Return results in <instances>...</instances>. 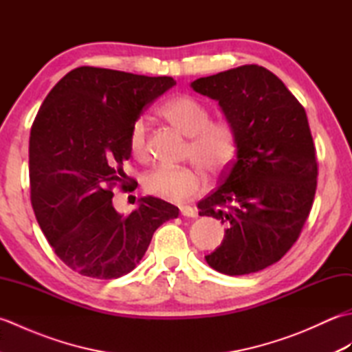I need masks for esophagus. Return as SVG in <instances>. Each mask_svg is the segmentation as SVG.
<instances>
[{"mask_svg": "<svg viewBox=\"0 0 352 352\" xmlns=\"http://www.w3.org/2000/svg\"><path fill=\"white\" fill-rule=\"evenodd\" d=\"M180 213L183 216H188V218H195V216H197V210L193 207H190V206H182L180 207Z\"/></svg>", "mask_w": 352, "mask_h": 352, "instance_id": "obj_1", "label": "esophagus"}]
</instances>
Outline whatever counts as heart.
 I'll return each mask as SVG.
<instances>
[{
	"mask_svg": "<svg viewBox=\"0 0 352 352\" xmlns=\"http://www.w3.org/2000/svg\"><path fill=\"white\" fill-rule=\"evenodd\" d=\"M164 119L190 138L186 157L195 162L210 175H219L234 160L239 148V133L228 119H214L207 104L192 95H178L162 109ZM130 153L138 160L148 157V124L138 118L129 133ZM203 188V175L192 166H159L144 178V190L148 195L170 203L195 197Z\"/></svg>",
	"mask_w": 352,
	"mask_h": 352,
	"instance_id": "b5f03b06",
	"label": "heart"
}]
</instances>
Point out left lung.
Returning <instances> with one entry per match:
<instances>
[{
    "label": "left lung",
    "mask_w": 352,
    "mask_h": 352,
    "mask_svg": "<svg viewBox=\"0 0 352 352\" xmlns=\"http://www.w3.org/2000/svg\"><path fill=\"white\" fill-rule=\"evenodd\" d=\"M190 86L218 101L239 133L222 184L198 204L201 216L227 226L221 246L206 260L226 275L258 272L296 242L315 199L318 160L307 115L283 81L258 65Z\"/></svg>",
    "instance_id": "left-lung-1"
}]
</instances>
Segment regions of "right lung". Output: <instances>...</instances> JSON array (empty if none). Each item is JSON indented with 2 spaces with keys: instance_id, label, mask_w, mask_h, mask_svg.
Masks as SVG:
<instances>
[{
  "instance_id": "add662e5",
  "label": "right lung",
  "mask_w": 352,
  "mask_h": 352,
  "mask_svg": "<svg viewBox=\"0 0 352 352\" xmlns=\"http://www.w3.org/2000/svg\"><path fill=\"white\" fill-rule=\"evenodd\" d=\"M174 85L172 77L80 66L37 111L30 131V198L45 237L72 271L100 280L131 272L154 231L178 216V207L154 197L140 198L129 216L111 203L115 186L134 184L122 168L131 155V124Z\"/></svg>"
}]
</instances>
